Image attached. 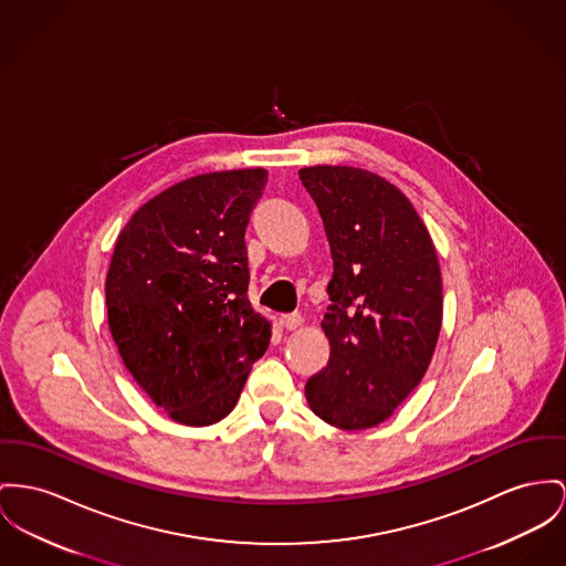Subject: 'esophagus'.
<instances>
[{
	"mask_svg": "<svg viewBox=\"0 0 566 566\" xmlns=\"http://www.w3.org/2000/svg\"><path fill=\"white\" fill-rule=\"evenodd\" d=\"M281 324H283V328H285V331H296V328H301L302 326V315L301 313L283 315V317H281Z\"/></svg>",
	"mask_w": 566,
	"mask_h": 566,
	"instance_id": "esophagus-1",
	"label": "esophagus"
}]
</instances>
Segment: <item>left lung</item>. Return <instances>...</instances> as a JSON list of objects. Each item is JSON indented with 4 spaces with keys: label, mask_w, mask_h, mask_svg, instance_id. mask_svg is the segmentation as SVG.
<instances>
[{
    "label": "left lung",
    "mask_w": 566,
    "mask_h": 566,
    "mask_svg": "<svg viewBox=\"0 0 566 566\" xmlns=\"http://www.w3.org/2000/svg\"><path fill=\"white\" fill-rule=\"evenodd\" d=\"M333 255L322 331L328 365L304 386L311 410L358 431L390 418L424 376L442 326L436 247L410 199L356 167H304Z\"/></svg>",
    "instance_id": "8db88e82"
}]
</instances>
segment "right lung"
Here are the masks:
<instances>
[{"label":"right lung","instance_id":"obj_1","mask_svg":"<svg viewBox=\"0 0 566 566\" xmlns=\"http://www.w3.org/2000/svg\"><path fill=\"white\" fill-rule=\"evenodd\" d=\"M265 169L195 176L144 203L122 229L105 298L117 352L169 418H226L272 326L247 298L244 231Z\"/></svg>","mask_w":566,"mask_h":566}]
</instances>
